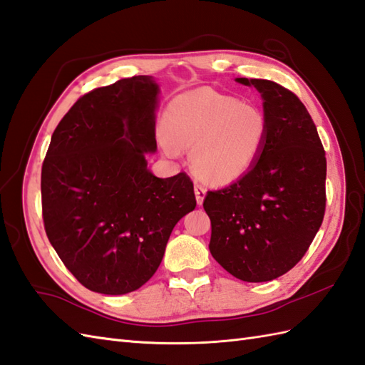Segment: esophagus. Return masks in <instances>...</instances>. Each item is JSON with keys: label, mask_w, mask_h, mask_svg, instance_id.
<instances>
[{"label": "esophagus", "mask_w": 365, "mask_h": 365, "mask_svg": "<svg viewBox=\"0 0 365 365\" xmlns=\"http://www.w3.org/2000/svg\"><path fill=\"white\" fill-rule=\"evenodd\" d=\"M194 192H196V200H197V205H202L203 199H205V194H207V188L205 185L202 183H194Z\"/></svg>", "instance_id": "34e87169"}]
</instances>
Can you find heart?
<instances>
[{
    "label": "heart",
    "instance_id": "obj_1",
    "mask_svg": "<svg viewBox=\"0 0 365 365\" xmlns=\"http://www.w3.org/2000/svg\"><path fill=\"white\" fill-rule=\"evenodd\" d=\"M163 148H192L191 166L210 183L240 179L255 165L269 137V120L262 110L238 98L199 88L175 98L163 123Z\"/></svg>",
    "mask_w": 365,
    "mask_h": 365
}]
</instances>
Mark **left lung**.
Segmentation results:
<instances>
[{
    "mask_svg": "<svg viewBox=\"0 0 365 365\" xmlns=\"http://www.w3.org/2000/svg\"><path fill=\"white\" fill-rule=\"evenodd\" d=\"M262 96L269 137L240 180L208 191L210 252L228 274L270 282L304 257L325 216L327 158L316 124L295 93L266 79H236Z\"/></svg>",
    "mask_w": 365,
    "mask_h": 365,
    "instance_id": "1",
    "label": "left lung"
}]
</instances>
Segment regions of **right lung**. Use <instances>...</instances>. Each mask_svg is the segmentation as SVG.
I'll return each instance as SVG.
<instances>
[{
  "mask_svg": "<svg viewBox=\"0 0 365 365\" xmlns=\"http://www.w3.org/2000/svg\"><path fill=\"white\" fill-rule=\"evenodd\" d=\"M158 86L133 76L76 101L41 165V215L58 258L99 294L137 291L157 272L174 225L196 207L186 173L158 179Z\"/></svg>",
  "mask_w": 365,
  "mask_h": 365,
  "instance_id": "1",
  "label": "right lung"
}]
</instances>
